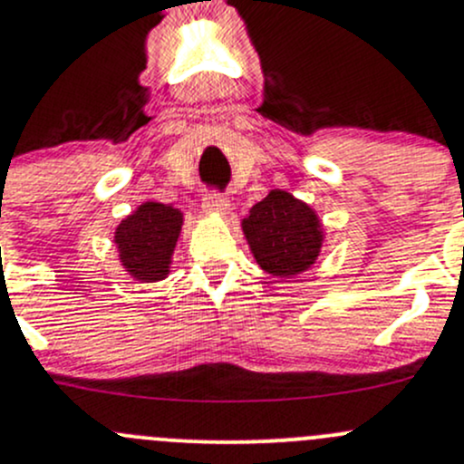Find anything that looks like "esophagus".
I'll use <instances>...</instances> for the list:
<instances>
[{
    "label": "esophagus",
    "mask_w": 464,
    "mask_h": 464,
    "mask_svg": "<svg viewBox=\"0 0 464 464\" xmlns=\"http://www.w3.org/2000/svg\"><path fill=\"white\" fill-rule=\"evenodd\" d=\"M202 208L207 213H227L228 211V199L219 193H208L202 199Z\"/></svg>",
    "instance_id": "34e87169"
}]
</instances>
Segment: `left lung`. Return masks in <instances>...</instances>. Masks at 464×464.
<instances>
[{"label": "left lung", "instance_id": "left-lung-1", "mask_svg": "<svg viewBox=\"0 0 464 464\" xmlns=\"http://www.w3.org/2000/svg\"><path fill=\"white\" fill-rule=\"evenodd\" d=\"M242 231L262 271L276 277L311 269L324 242L318 213L282 188H273L262 202L253 204L242 219Z\"/></svg>", "mask_w": 464, "mask_h": 464}]
</instances>
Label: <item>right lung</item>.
<instances>
[{"instance_id":"obj_1","label":"right lung","mask_w":464,"mask_h":464,"mask_svg":"<svg viewBox=\"0 0 464 464\" xmlns=\"http://www.w3.org/2000/svg\"><path fill=\"white\" fill-rule=\"evenodd\" d=\"M182 224V211L170 204H140L115 228L113 242L124 271L142 282L164 280L170 271Z\"/></svg>"}]
</instances>
